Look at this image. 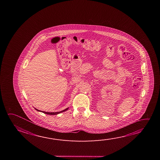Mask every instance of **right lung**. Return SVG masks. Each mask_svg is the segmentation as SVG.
<instances>
[{
  "label": "right lung",
  "mask_w": 160,
  "mask_h": 160,
  "mask_svg": "<svg viewBox=\"0 0 160 160\" xmlns=\"http://www.w3.org/2000/svg\"><path fill=\"white\" fill-rule=\"evenodd\" d=\"M68 108H67L65 109L62 110V111H60V112H44V111H41V110H38V109H36V108H35V109L37 110L38 112H41L45 113V114H49V115H57L58 114L62 113L63 112H65V111H66V110H68Z\"/></svg>",
  "instance_id": "right-lung-1"
}]
</instances>
